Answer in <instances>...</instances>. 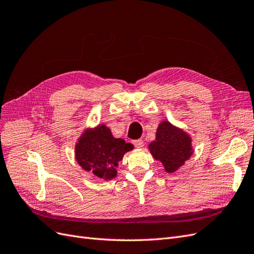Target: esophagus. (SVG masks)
I'll return each instance as SVG.
<instances>
[{"mask_svg": "<svg viewBox=\"0 0 254 254\" xmlns=\"http://www.w3.org/2000/svg\"><path fill=\"white\" fill-rule=\"evenodd\" d=\"M132 143H133V145L135 146V147H137V148H142L143 146H144V143H143V141L141 139L134 140V141H132Z\"/></svg>", "mask_w": 254, "mask_h": 254, "instance_id": "34e87169", "label": "esophagus"}]
</instances>
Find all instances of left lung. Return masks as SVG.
<instances>
[{
    "label": "left lung",
    "mask_w": 254,
    "mask_h": 254,
    "mask_svg": "<svg viewBox=\"0 0 254 254\" xmlns=\"http://www.w3.org/2000/svg\"><path fill=\"white\" fill-rule=\"evenodd\" d=\"M148 149L152 158L160 161L168 174L178 171L194 152L190 134L168 121L160 123L156 139L149 143Z\"/></svg>",
    "instance_id": "left-lung-1"
}]
</instances>
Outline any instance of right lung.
Returning a JSON list of instances; mask_svg holds the SVG:
<instances>
[{"label":"right lung","mask_w":254,"mask_h":254,"mask_svg":"<svg viewBox=\"0 0 254 254\" xmlns=\"http://www.w3.org/2000/svg\"><path fill=\"white\" fill-rule=\"evenodd\" d=\"M132 149V144L114 137L109 127L99 124L83 130L75 144V160L84 172L108 181L118 176L119 162Z\"/></svg>","instance_id":"right-lung-1"}]
</instances>
